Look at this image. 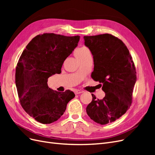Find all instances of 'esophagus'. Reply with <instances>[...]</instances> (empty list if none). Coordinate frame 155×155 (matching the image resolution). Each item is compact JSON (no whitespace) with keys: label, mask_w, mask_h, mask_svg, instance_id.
I'll list each match as a JSON object with an SVG mask.
<instances>
[{"label":"esophagus","mask_w":155,"mask_h":155,"mask_svg":"<svg viewBox=\"0 0 155 155\" xmlns=\"http://www.w3.org/2000/svg\"><path fill=\"white\" fill-rule=\"evenodd\" d=\"M84 91L82 90H76L75 91V94H81Z\"/></svg>","instance_id":"1"}]
</instances>
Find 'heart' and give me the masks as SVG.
<instances>
[{
	"label": "heart",
	"mask_w": 155,
	"mask_h": 155,
	"mask_svg": "<svg viewBox=\"0 0 155 155\" xmlns=\"http://www.w3.org/2000/svg\"><path fill=\"white\" fill-rule=\"evenodd\" d=\"M89 51V50L86 48V47H81V48H79L76 50L74 52V55L76 56V58L77 59L82 57L84 55H85L87 53H88Z\"/></svg>",
	"instance_id": "1"
}]
</instances>
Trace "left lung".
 <instances>
[{
    "instance_id": "1",
    "label": "left lung",
    "mask_w": 155,
    "mask_h": 155,
    "mask_svg": "<svg viewBox=\"0 0 155 155\" xmlns=\"http://www.w3.org/2000/svg\"><path fill=\"white\" fill-rule=\"evenodd\" d=\"M94 59L91 77L101 83L105 96L92 100L86 108L88 116L101 125L119 119L132 104L137 72L132 57L123 41L109 34L84 36Z\"/></svg>"
}]
</instances>
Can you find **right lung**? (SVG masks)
<instances>
[{"mask_svg":"<svg viewBox=\"0 0 155 155\" xmlns=\"http://www.w3.org/2000/svg\"><path fill=\"white\" fill-rule=\"evenodd\" d=\"M79 35H38L23 50L15 70V85L20 104L36 121L49 124L61 118L75 97L70 90L61 92L48 86V79L61 72L64 61L78 46Z\"/></svg>","mask_w":155,"mask_h":155,"instance_id":"1","label":"right lung"}]
</instances>
